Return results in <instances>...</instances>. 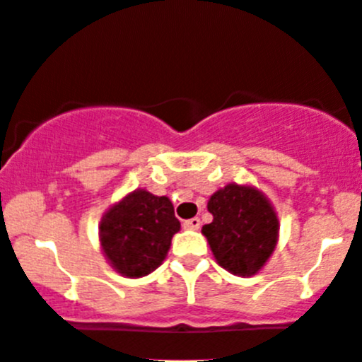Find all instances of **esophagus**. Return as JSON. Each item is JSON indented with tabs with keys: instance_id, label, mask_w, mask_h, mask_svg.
I'll use <instances>...</instances> for the list:
<instances>
[{
	"instance_id": "obj_1",
	"label": "esophagus",
	"mask_w": 362,
	"mask_h": 362,
	"mask_svg": "<svg viewBox=\"0 0 362 362\" xmlns=\"http://www.w3.org/2000/svg\"><path fill=\"white\" fill-rule=\"evenodd\" d=\"M184 229H189V230L200 229V218H191V220H185Z\"/></svg>"
}]
</instances>
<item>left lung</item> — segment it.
<instances>
[{
    "label": "left lung",
    "instance_id": "8db88e82",
    "mask_svg": "<svg viewBox=\"0 0 362 362\" xmlns=\"http://www.w3.org/2000/svg\"><path fill=\"white\" fill-rule=\"evenodd\" d=\"M213 221L202 227L214 258L236 276L259 272L278 243L279 221L263 193L250 185L227 184L207 202Z\"/></svg>",
    "mask_w": 362,
    "mask_h": 362
}]
</instances>
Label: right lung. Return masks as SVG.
<instances>
[{"label":"right lung","mask_w":362,"mask_h":362,"mask_svg":"<svg viewBox=\"0 0 362 362\" xmlns=\"http://www.w3.org/2000/svg\"><path fill=\"white\" fill-rule=\"evenodd\" d=\"M178 230L180 221L171 200L136 189L104 213L100 247L119 274L142 278L164 262Z\"/></svg>","instance_id":"add662e5"}]
</instances>
